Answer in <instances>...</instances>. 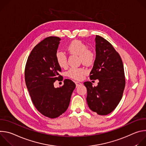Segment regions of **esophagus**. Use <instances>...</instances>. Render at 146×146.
Returning a JSON list of instances; mask_svg holds the SVG:
<instances>
[{"mask_svg": "<svg viewBox=\"0 0 146 146\" xmlns=\"http://www.w3.org/2000/svg\"><path fill=\"white\" fill-rule=\"evenodd\" d=\"M75 83H76V87H78V86H80V85H81V84H82L81 82H77V81H76V82H75Z\"/></svg>", "mask_w": 146, "mask_h": 146, "instance_id": "esophagus-1", "label": "esophagus"}]
</instances>
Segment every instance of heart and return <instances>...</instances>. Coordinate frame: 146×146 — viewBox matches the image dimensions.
<instances>
[{"label":"heart","mask_w":146,"mask_h":146,"mask_svg":"<svg viewBox=\"0 0 146 146\" xmlns=\"http://www.w3.org/2000/svg\"><path fill=\"white\" fill-rule=\"evenodd\" d=\"M66 49L70 54L78 55L79 60L86 65H92L95 60V54L92 51L87 48V45L82 41L74 40L67 46ZM56 63L60 68H65L68 65V59L66 54L62 51H57L55 55ZM87 73L82 68H72L68 72V76L76 80L84 78Z\"/></svg>","instance_id":"b5f03b06"}]
</instances>
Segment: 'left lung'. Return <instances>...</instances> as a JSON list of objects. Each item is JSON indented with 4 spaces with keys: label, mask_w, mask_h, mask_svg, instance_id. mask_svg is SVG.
<instances>
[{
    "label": "left lung",
    "mask_w": 146,
    "mask_h": 146,
    "mask_svg": "<svg viewBox=\"0 0 146 146\" xmlns=\"http://www.w3.org/2000/svg\"><path fill=\"white\" fill-rule=\"evenodd\" d=\"M96 58L90 73L91 80L98 79V86L84 82L87 90V102L90 109L99 115H108L117 106L125 86L121 58L113 46L96 35Z\"/></svg>",
    "instance_id": "1"
}]
</instances>
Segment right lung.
<instances>
[{"label": "right lung", "mask_w": 146, "mask_h": 146, "mask_svg": "<svg viewBox=\"0 0 146 146\" xmlns=\"http://www.w3.org/2000/svg\"><path fill=\"white\" fill-rule=\"evenodd\" d=\"M60 40L58 37L50 36L41 41L32 50L25 69L26 86L35 107L50 118L66 111L76 88L74 82L69 79H65L61 87L54 86L61 77L59 74L61 69L55 59Z\"/></svg>", "instance_id": "add662e5"}]
</instances>
